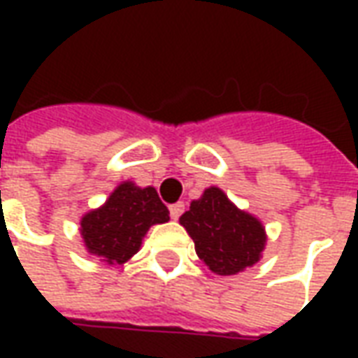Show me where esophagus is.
I'll return each instance as SVG.
<instances>
[{
    "label": "esophagus",
    "mask_w": 358,
    "mask_h": 358,
    "mask_svg": "<svg viewBox=\"0 0 358 358\" xmlns=\"http://www.w3.org/2000/svg\"><path fill=\"white\" fill-rule=\"evenodd\" d=\"M169 210H171V217L176 220V218H180V215L184 213V203L182 201L174 203V205H171V207H169Z\"/></svg>",
    "instance_id": "obj_1"
}]
</instances>
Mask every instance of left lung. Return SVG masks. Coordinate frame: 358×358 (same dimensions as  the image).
Returning <instances> with one entry per match:
<instances>
[{"label":"left lung","instance_id":"left-lung-1","mask_svg":"<svg viewBox=\"0 0 358 358\" xmlns=\"http://www.w3.org/2000/svg\"><path fill=\"white\" fill-rule=\"evenodd\" d=\"M195 253L215 274L230 276L259 263L266 243L261 220L240 210L220 187H207L180 217Z\"/></svg>","mask_w":358,"mask_h":358}]
</instances>
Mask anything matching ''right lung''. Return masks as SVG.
<instances>
[{
    "instance_id": "add662e5",
    "label": "right lung",
    "mask_w": 358,
    "mask_h": 358,
    "mask_svg": "<svg viewBox=\"0 0 358 358\" xmlns=\"http://www.w3.org/2000/svg\"><path fill=\"white\" fill-rule=\"evenodd\" d=\"M169 209L155 187L122 182L99 209L80 220L84 245L107 264H122L140 251L141 240L153 224L169 222Z\"/></svg>"
}]
</instances>
